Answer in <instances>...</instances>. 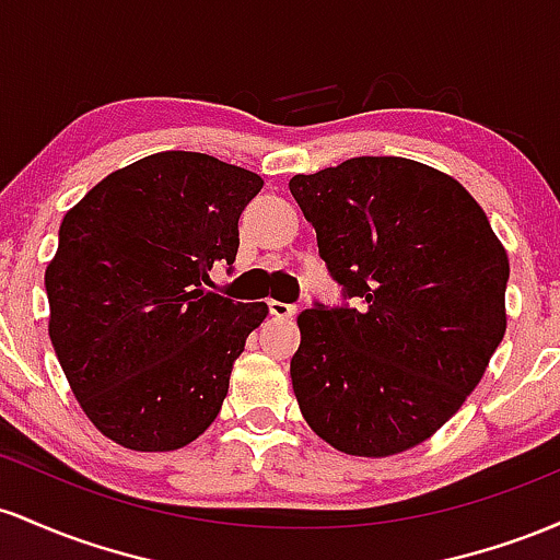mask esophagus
Here are the masks:
<instances>
[{"label": "esophagus", "mask_w": 560, "mask_h": 560, "mask_svg": "<svg viewBox=\"0 0 560 560\" xmlns=\"http://www.w3.org/2000/svg\"><path fill=\"white\" fill-rule=\"evenodd\" d=\"M269 314H272V317H280V319H291L293 314H296V306H291V304H282V301H269Z\"/></svg>", "instance_id": "1"}]
</instances>
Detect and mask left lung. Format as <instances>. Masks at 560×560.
Returning <instances> with one entry per match:
<instances>
[{
  "label": "left lung",
  "instance_id": "1",
  "mask_svg": "<svg viewBox=\"0 0 560 560\" xmlns=\"http://www.w3.org/2000/svg\"><path fill=\"white\" fill-rule=\"evenodd\" d=\"M288 187L354 299V310L299 314L301 416L347 455L418 447L460 410L505 336V248L460 182L410 159L362 155Z\"/></svg>",
  "mask_w": 560,
  "mask_h": 560
}]
</instances>
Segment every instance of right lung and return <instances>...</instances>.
Listing matches in <instances>:
<instances>
[{
	"label": "right lung",
	"mask_w": 560,
	"mask_h": 560,
	"mask_svg": "<svg viewBox=\"0 0 560 560\" xmlns=\"http://www.w3.org/2000/svg\"><path fill=\"white\" fill-rule=\"evenodd\" d=\"M259 174L163 150L116 168L62 217L44 272L49 341L92 425L135 452L196 442L228 397L232 364L269 314L206 291L237 254Z\"/></svg>",
	"instance_id": "add662e5"
}]
</instances>
